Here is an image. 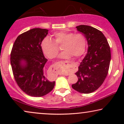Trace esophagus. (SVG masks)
Instances as JSON below:
<instances>
[{
  "instance_id": "34e87169",
  "label": "esophagus",
  "mask_w": 124,
  "mask_h": 124,
  "mask_svg": "<svg viewBox=\"0 0 124 124\" xmlns=\"http://www.w3.org/2000/svg\"><path fill=\"white\" fill-rule=\"evenodd\" d=\"M65 63L67 64V65H68V67L69 68H70L72 67L73 63H72V62H68V61H65Z\"/></svg>"
}]
</instances>
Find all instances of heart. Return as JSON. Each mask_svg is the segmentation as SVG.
<instances>
[{
  "label": "heart",
  "instance_id": "1",
  "mask_svg": "<svg viewBox=\"0 0 124 124\" xmlns=\"http://www.w3.org/2000/svg\"><path fill=\"white\" fill-rule=\"evenodd\" d=\"M55 43L50 38L45 37L40 43V47L45 55L49 59L56 57L59 48L62 46L64 51L59 55L60 59H69L71 57H79L85 51L86 39L82 34H74L70 32H59L54 34Z\"/></svg>",
  "mask_w": 124,
  "mask_h": 124
}]
</instances>
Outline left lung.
<instances>
[{"label": "left lung", "mask_w": 124, "mask_h": 124, "mask_svg": "<svg viewBox=\"0 0 124 124\" xmlns=\"http://www.w3.org/2000/svg\"><path fill=\"white\" fill-rule=\"evenodd\" d=\"M84 34L88 44L87 53L76 73L77 83L72 85L79 93L89 94L101 86L107 76L111 61V50L104 34L96 28L87 25L76 26Z\"/></svg>", "instance_id": "obj_1"}]
</instances>
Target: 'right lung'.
Segmentation results:
<instances>
[{"mask_svg": "<svg viewBox=\"0 0 124 124\" xmlns=\"http://www.w3.org/2000/svg\"><path fill=\"white\" fill-rule=\"evenodd\" d=\"M45 29H30L16 38L11 53V64L15 81L26 94L40 97L51 91L55 81H48L44 73L47 59L40 43L48 34Z\"/></svg>", "mask_w": 124, "mask_h": 124, "instance_id": "1", "label": "right lung"}]
</instances>
